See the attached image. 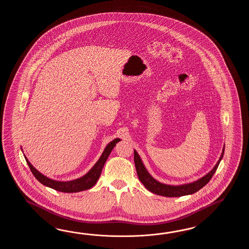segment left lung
Returning <instances> with one entry per match:
<instances>
[{
    "instance_id": "8db88e82",
    "label": "left lung",
    "mask_w": 249,
    "mask_h": 249,
    "mask_svg": "<svg viewBox=\"0 0 249 249\" xmlns=\"http://www.w3.org/2000/svg\"><path fill=\"white\" fill-rule=\"evenodd\" d=\"M224 148H225V144L223 145L220 159L217 161L213 168L208 174L204 175L203 177L195 181L185 183V184H180V185H170V184L162 183L159 180H156L148 173V170L146 169L145 165L143 164L142 160L140 158L137 151L134 149V163H135L138 177L148 191H151L152 193H155L157 195L167 196V197H175V196L178 197V196L194 194L195 192L202 189L204 186L207 185V183L209 182V180H211L213 175H214L218 165L223 158Z\"/></svg>"
}]
</instances>
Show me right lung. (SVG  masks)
<instances>
[{"mask_svg":"<svg viewBox=\"0 0 249 249\" xmlns=\"http://www.w3.org/2000/svg\"><path fill=\"white\" fill-rule=\"evenodd\" d=\"M120 141L121 140L119 138H117L108 143L106 148H104V151L101 154V158L87 174H85L84 176L77 178L75 180H67V181H62V180L60 181V180H53L51 178H48L47 176L42 175L38 170L36 169L32 164L28 161L27 157L25 155L24 156L33 175L42 183V185L52 188L55 191L65 192V193L79 192V191H86L95 185L97 180H99L101 176V171L106 163L109 154L111 153L112 149L116 146V144Z\"/></svg>","mask_w":249,"mask_h":249,"instance_id":"obj_1","label":"right lung"}]
</instances>
